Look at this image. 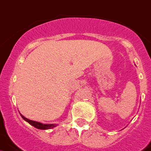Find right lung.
Masks as SVG:
<instances>
[{
	"mask_svg": "<svg viewBox=\"0 0 151 151\" xmlns=\"http://www.w3.org/2000/svg\"><path fill=\"white\" fill-rule=\"evenodd\" d=\"M20 115L24 121L28 122L29 124L33 126V127H35V128L39 129H50L54 128V127H56V126H57L56 124H43V123H41V122H36V121H33V120H30L29 119L25 118V117H24L21 113Z\"/></svg>",
	"mask_w": 151,
	"mask_h": 151,
	"instance_id": "1",
	"label": "right lung"
}]
</instances>
